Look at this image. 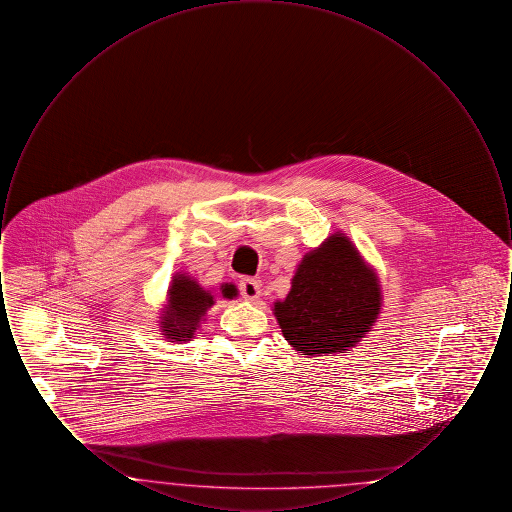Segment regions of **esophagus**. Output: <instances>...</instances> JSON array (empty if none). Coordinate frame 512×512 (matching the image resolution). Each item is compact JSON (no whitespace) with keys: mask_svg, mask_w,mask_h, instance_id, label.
<instances>
[{"mask_svg":"<svg viewBox=\"0 0 512 512\" xmlns=\"http://www.w3.org/2000/svg\"><path fill=\"white\" fill-rule=\"evenodd\" d=\"M240 293H242L244 299L255 301V299H259V295H261V286H259V282L253 280V278H244V280H240Z\"/></svg>","mask_w":512,"mask_h":512,"instance_id":"34e87169","label":"esophagus"}]
</instances>
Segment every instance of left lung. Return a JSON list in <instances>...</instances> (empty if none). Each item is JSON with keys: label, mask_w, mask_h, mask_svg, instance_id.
<instances>
[{"label": "left lung", "mask_w": 512, "mask_h": 512, "mask_svg": "<svg viewBox=\"0 0 512 512\" xmlns=\"http://www.w3.org/2000/svg\"><path fill=\"white\" fill-rule=\"evenodd\" d=\"M380 307L376 272L351 240L336 232L303 257L292 290L272 311L293 349L315 357L355 347L374 326Z\"/></svg>", "instance_id": "obj_1"}]
</instances>
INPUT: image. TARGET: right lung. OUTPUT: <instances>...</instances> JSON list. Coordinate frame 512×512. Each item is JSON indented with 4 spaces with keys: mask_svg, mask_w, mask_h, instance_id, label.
Masks as SVG:
<instances>
[{
    "mask_svg": "<svg viewBox=\"0 0 512 512\" xmlns=\"http://www.w3.org/2000/svg\"><path fill=\"white\" fill-rule=\"evenodd\" d=\"M215 295L217 293L201 288L192 276L176 272L172 276L167 305L159 317L163 336L171 341L192 340L201 320L215 305ZM220 295L232 299L236 297V288L232 284H222Z\"/></svg>",
    "mask_w": 512,
    "mask_h": 512,
    "instance_id": "add662e5",
    "label": "right lung"
}]
</instances>
